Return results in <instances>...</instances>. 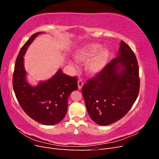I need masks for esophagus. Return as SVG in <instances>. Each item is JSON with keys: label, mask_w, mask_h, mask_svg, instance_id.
Masks as SVG:
<instances>
[{"label": "esophagus", "mask_w": 159, "mask_h": 159, "mask_svg": "<svg viewBox=\"0 0 159 159\" xmlns=\"http://www.w3.org/2000/svg\"><path fill=\"white\" fill-rule=\"evenodd\" d=\"M78 88H79V89H81V88H82L83 85H84V81L81 80H79L78 81Z\"/></svg>", "instance_id": "34e87169"}]
</instances>
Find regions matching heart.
<instances>
[{"label":"heart","instance_id":"1","mask_svg":"<svg viewBox=\"0 0 159 159\" xmlns=\"http://www.w3.org/2000/svg\"><path fill=\"white\" fill-rule=\"evenodd\" d=\"M102 45L96 43L85 44L77 49L74 56L78 61H87L85 70L89 75H96L102 71L106 66L110 57V52L107 48H102ZM70 64L72 66L71 62Z\"/></svg>","mask_w":159,"mask_h":159}]
</instances>
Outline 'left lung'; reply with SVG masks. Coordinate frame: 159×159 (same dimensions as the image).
<instances>
[{
  "instance_id": "obj_1",
  "label": "left lung",
  "mask_w": 159,
  "mask_h": 159,
  "mask_svg": "<svg viewBox=\"0 0 159 159\" xmlns=\"http://www.w3.org/2000/svg\"><path fill=\"white\" fill-rule=\"evenodd\" d=\"M139 88L136 56L121 41L117 56L83 85L82 94L89 117L99 125L117 121L132 107Z\"/></svg>"
}]
</instances>
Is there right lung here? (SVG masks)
<instances>
[{
    "label": "right lung",
    "mask_w": 159,
    "mask_h": 159,
    "mask_svg": "<svg viewBox=\"0 0 159 159\" xmlns=\"http://www.w3.org/2000/svg\"><path fill=\"white\" fill-rule=\"evenodd\" d=\"M41 33L34 34L21 48L14 66L12 85L19 104L28 116L41 124L52 125L64 118L69 96L78 88V79L62 73L60 69L50 79L41 81L36 86L27 82L23 56Z\"/></svg>",
    "instance_id": "obj_1"
}]
</instances>
